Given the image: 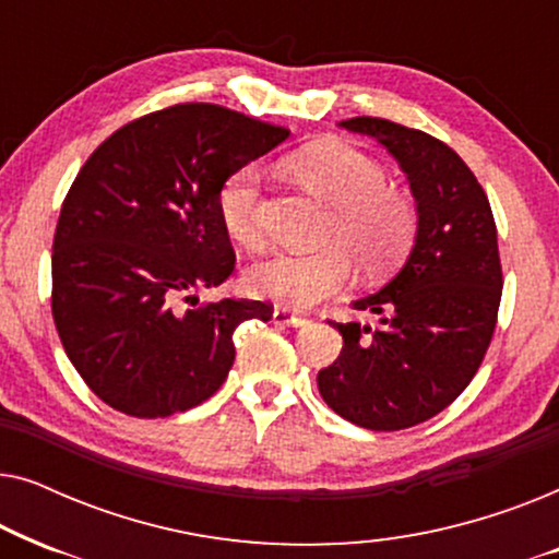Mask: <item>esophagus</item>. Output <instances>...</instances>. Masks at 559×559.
Masks as SVG:
<instances>
[{
    "instance_id": "obj_1",
    "label": "esophagus",
    "mask_w": 559,
    "mask_h": 559,
    "mask_svg": "<svg viewBox=\"0 0 559 559\" xmlns=\"http://www.w3.org/2000/svg\"><path fill=\"white\" fill-rule=\"evenodd\" d=\"M272 320L277 325H282V328H302V325H308L310 320L308 318H302V316H297V312H289L287 308H277L272 312Z\"/></svg>"
}]
</instances>
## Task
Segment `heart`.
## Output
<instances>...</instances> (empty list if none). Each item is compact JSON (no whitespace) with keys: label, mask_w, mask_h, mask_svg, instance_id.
Listing matches in <instances>:
<instances>
[{"label":"heart","mask_w":559,"mask_h":559,"mask_svg":"<svg viewBox=\"0 0 559 559\" xmlns=\"http://www.w3.org/2000/svg\"><path fill=\"white\" fill-rule=\"evenodd\" d=\"M293 178L320 201L333 205L323 243L316 254H274L247 274L251 295L264 300L310 308L350 280V259L366 274H381L400 264L417 236V205L404 190L389 186L379 159L343 140L312 142L287 159ZM262 175L243 165L221 182L216 211L221 228L239 247H257Z\"/></svg>","instance_id":"b5f03b06"}]
</instances>
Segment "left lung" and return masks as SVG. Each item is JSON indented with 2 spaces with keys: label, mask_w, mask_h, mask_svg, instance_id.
I'll return each instance as SVG.
<instances>
[{
  "label": "left lung",
  "mask_w": 559,
  "mask_h": 559,
  "mask_svg": "<svg viewBox=\"0 0 559 559\" xmlns=\"http://www.w3.org/2000/svg\"><path fill=\"white\" fill-rule=\"evenodd\" d=\"M341 127L392 152L409 178L419 226L400 274L354 302L377 312L379 325L333 323L343 348L318 373V389L348 423L394 432L453 404L484 361L503 287L496 221L476 175L445 142L379 117Z\"/></svg>",
  "instance_id": "left-lung-1"
}]
</instances>
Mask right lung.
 <instances>
[{
    "label": "right lung",
    "instance_id": "obj_1",
    "mask_svg": "<svg viewBox=\"0 0 559 559\" xmlns=\"http://www.w3.org/2000/svg\"><path fill=\"white\" fill-rule=\"evenodd\" d=\"M287 136L224 106L175 104L117 129L75 175L52 239V320L109 407L142 419L198 407L228 377L236 328L272 318L259 300H178L231 277L218 188Z\"/></svg>",
    "mask_w": 559,
    "mask_h": 559
}]
</instances>
